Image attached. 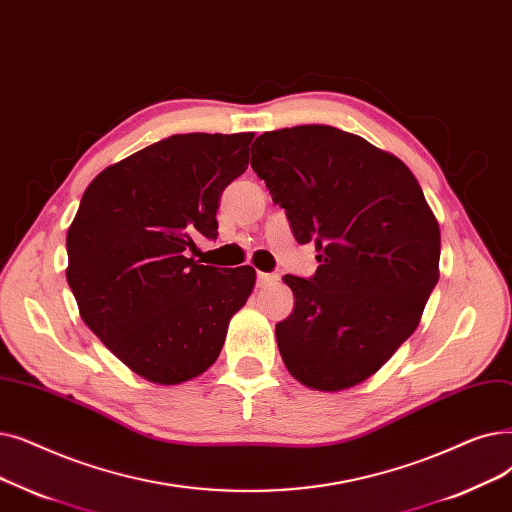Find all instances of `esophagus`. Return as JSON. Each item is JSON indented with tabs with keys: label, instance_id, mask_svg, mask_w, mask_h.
<instances>
[{
	"label": "esophagus",
	"instance_id": "34e87169",
	"mask_svg": "<svg viewBox=\"0 0 512 512\" xmlns=\"http://www.w3.org/2000/svg\"><path fill=\"white\" fill-rule=\"evenodd\" d=\"M278 282L276 274H268V272H257V286L265 288V286H272Z\"/></svg>",
	"mask_w": 512,
	"mask_h": 512
}]
</instances>
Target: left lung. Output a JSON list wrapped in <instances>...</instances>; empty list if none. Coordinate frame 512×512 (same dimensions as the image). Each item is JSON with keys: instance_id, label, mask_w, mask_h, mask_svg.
<instances>
[{"instance_id": "obj_1", "label": "left lung", "mask_w": 512, "mask_h": 512, "mask_svg": "<svg viewBox=\"0 0 512 512\" xmlns=\"http://www.w3.org/2000/svg\"><path fill=\"white\" fill-rule=\"evenodd\" d=\"M251 167L316 242L314 278L286 274L293 314L276 324L286 370L316 391L364 383L416 330L439 280V224L395 154L330 125L265 131Z\"/></svg>"}]
</instances>
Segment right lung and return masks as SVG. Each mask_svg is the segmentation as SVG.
<instances>
[{"label": "right lung", "instance_id": "add662e5", "mask_svg": "<svg viewBox=\"0 0 512 512\" xmlns=\"http://www.w3.org/2000/svg\"><path fill=\"white\" fill-rule=\"evenodd\" d=\"M255 133H184L106 167L66 234L79 314L146 381L180 385L215 364L255 270L188 257L217 238L219 196L247 171Z\"/></svg>", "mask_w": 512, "mask_h": 512}]
</instances>
